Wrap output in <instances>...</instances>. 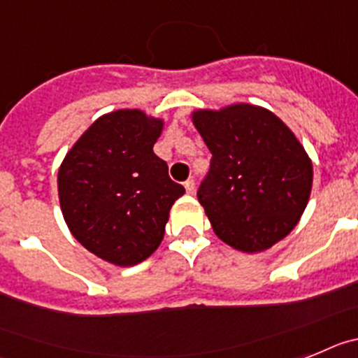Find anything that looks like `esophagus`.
<instances>
[{
	"label": "esophagus",
	"instance_id": "obj_1",
	"mask_svg": "<svg viewBox=\"0 0 358 358\" xmlns=\"http://www.w3.org/2000/svg\"><path fill=\"white\" fill-rule=\"evenodd\" d=\"M183 187H185V191H187V194H194V180L189 178L187 182L183 183Z\"/></svg>",
	"mask_w": 358,
	"mask_h": 358
}]
</instances>
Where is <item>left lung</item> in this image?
Wrapping results in <instances>:
<instances>
[{"instance_id": "left-lung-1", "label": "left lung", "mask_w": 358, "mask_h": 358, "mask_svg": "<svg viewBox=\"0 0 358 358\" xmlns=\"http://www.w3.org/2000/svg\"><path fill=\"white\" fill-rule=\"evenodd\" d=\"M192 124L213 155L198 201L217 238L252 254L290 234L313 180L312 160L290 127L245 102L192 111Z\"/></svg>"}]
</instances>
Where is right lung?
Returning <instances> with one entry per match:
<instances>
[{"label": "right lung", "mask_w": 358, "mask_h": 358, "mask_svg": "<svg viewBox=\"0 0 358 358\" xmlns=\"http://www.w3.org/2000/svg\"><path fill=\"white\" fill-rule=\"evenodd\" d=\"M164 120L142 110L99 117L59 167L64 222L90 252L117 266L148 259L164 239L169 210L185 189L153 151Z\"/></svg>", "instance_id": "right-lung-1"}]
</instances>
